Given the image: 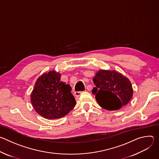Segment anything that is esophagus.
<instances>
[{"instance_id": "34e87169", "label": "esophagus", "mask_w": 159, "mask_h": 159, "mask_svg": "<svg viewBox=\"0 0 159 159\" xmlns=\"http://www.w3.org/2000/svg\"><path fill=\"white\" fill-rule=\"evenodd\" d=\"M83 93V91H79V92H75L74 94L75 97H79L80 96V94Z\"/></svg>"}]
</instances>
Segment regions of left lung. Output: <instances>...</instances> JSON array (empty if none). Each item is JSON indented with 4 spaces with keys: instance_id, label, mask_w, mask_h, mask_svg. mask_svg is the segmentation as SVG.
Wrapping results in <instances>:
<instances>
[{
    "instance_id": "left-lung-1",
    "label": "left lung",
    "mask_w": 159,
    "mask_h": 159,
    "mask_svg": "<svg viewBox=\"0 0 159 159\" xmlns=\"http://www.w3.org/2000/svg\"><path fill=\"white\" fill-rule=\"evenodd\" d=\"M93 82L96 87L92 93L99 105L106 110H118L132 98L133 89L130 80L115 70L98 71Z\"/></svg>"
}]
</instances>
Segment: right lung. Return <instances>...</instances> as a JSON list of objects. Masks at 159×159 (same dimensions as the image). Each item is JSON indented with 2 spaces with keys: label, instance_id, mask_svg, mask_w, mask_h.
I'll list each match as a JSON object with an SVG mask.
<instances>
[{
  "label": "right lung",
  "instance_id": "1",
  "mask_svg": "<svg viewBox=\"0 0 159 159\" xmlns=\"http://www.w3.org/2000/svg\"><path fill=\"white\" fill-rule=\"evenodd\" d=\"M61 74L55 70L44 73L36 80L31 94L32 106L47 120L64 117L76 104L71 87L60 81Z\"/></svg>",
  "mask_w": 159,
  "mask_h": 159
}]
</instances>
